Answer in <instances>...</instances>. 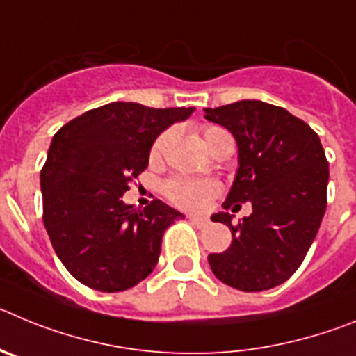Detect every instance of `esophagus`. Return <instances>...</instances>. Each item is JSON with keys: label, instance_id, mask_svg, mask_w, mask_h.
Returning <instances> with one entry per match:
<instances>
[{"label": "esophagus", "instance_id": "obj_1", "mask_svg": "<svg viewBox=\"0 0 356 356\" xmlns=\"http://www.w3.org/2000/svg\"><path fill=\"white\" fill-rule=\"evenodd\" d=\"M188 221L193 222V225H196L197 228H205L207 225H209V219L207 217H197V216H188Z\"/></svg>", "mask_w": 356, "mask_h": 356}]
</instances>
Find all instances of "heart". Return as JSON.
I'll use <instances>...</instances> for the list:
<instances>
[{
  "label": "heart",
  "instance_id": "b5f03b06",
  "mask_svg": "<svg viewBox=\"0 0 356 356\" xmlns=\"http://www.w3.org/2000/svg\"><path fill=\"white\" fill-rule=\"evenodd\" d=\"M229 139V135L221 127H207L203 130V140L210 151H216L219 143ZM172 140V131H163L155 139L149 151L151 162H159L165 156L169 144ZM221 191V185L210 178H191V176H172L163 184V194L171 201L172 205L184 210H201L203 207Z\"/></svg>",
  "mask_w": 356,
  "mask_h": 356
}]
</instances>
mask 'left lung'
I'll use <instances>...</instances> for the list:
<instances>
[{
	"label": "left lung",
	"mask_w": 356,
	"mask_h": 356,
	"mask_svg": "<svg viewBox=\"0 0 356 356\" xmlns=\"http://www.w3.org/2000/svg\"><path fill=\"white\" fill-rule=\"evenodd\" d=\"M205 112L238 146V171L225 209L246 201L253 207L237 225L229 213L212 217L232 229V244L209 254V264L229 287L267 291L294 275L316 238L326 210L325 149L319 135L282 106L242 99Z\"/></svg>",
	"instance_id": "1"
}]
</instances>
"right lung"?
<instances>
[{
  "label": "right lung",
  "instance_id": "add662e5",
  "mask_svg": "<svg viewBox=\"0 0 356 356\" xmlns=\"http://www.w3.org/2000/svg\"><path fill=\"white\" fill-rule=\"evenodd\" d=\"M193 112L115 102L87 110L53 135L40 169L42 221L78 282L121 292L155 269L163 232L184 216L160 200L134 209L121 197L146 171L156 135Z\"/></svg>",
  "mask_w": 356,
  "mask_h": 356
}]
</instances>
